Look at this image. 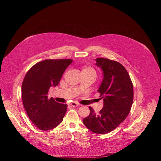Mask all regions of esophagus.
<instances>
[{
	"mask_svg": "<svg viewBox=\"0 0 161 161\" xmlns=\"http://www.w3.org/2000/svg\"><path fill=\"white\" fill-rule=\"evenodd\" d=\"M78 106V104L77 103H72L70 104V106L73 107V108H75L77 107Z\"/></svg>",
	"mask_w": 161,
	"mask_h": 161,
	"instance_id": "34e87169",
	"label": "esophagus"
}]
</instances>
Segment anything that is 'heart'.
Returning a JSON list of instances; mask_svg holds the SVG:
<instances>
[{
	"label": "heart",
	"instance_id": "obj_1",
	"mask_svg": "<svg viewBox=\"0 0 161 161\" xmlns=\"http://www.w3.org/2000/svg\"><path fill=\"white\" fill-rule=\"evenodd\" d=\"M82 73L90 75L92 76H94L95 77L96 76V72L94 69L91 67H89V66H85L83 67L82 70H81V74Z\"/></svg>",
	"mask_w": 161,
	"mask_h": 161
}]
</instances>
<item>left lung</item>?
Instances as JSON below:
<instances>
[{"instance_id": "obj_1", "label": "left lung", "mask_w": 161, "mask_h": 161, "mask_svg": "<svg viewBox=\"0 0 161 161\" xmlns=\"http://www.w3.org/2000/svg\"><path fill=\"white\" fill-rule=\"evenodd\" d=\"M96 65L103 70V79L97 90L104 106L99 113L89 107L84 125L91 131L103 134L117 127L127 117L132 104L133 85L125 68L108 58H96Z\"/></svg>"}]
</instances>
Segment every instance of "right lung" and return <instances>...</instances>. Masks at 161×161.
I'll return each instance as SVG.
<instances>
[{
	"label": "right lung",
	"instance_id": "1",
	"mask_svg": "<svg viewBox=\"0 0 161 161\" xmlns=\"http://www.w3.org/2000/svg\"><path fill=\"white\" fill-rule=\"evenodd\" d=\"M73 62L71 59L45 60L35 64L26 74L21 86L22 100L28 117L42 130L58 126L67 111L66 104L48 97L49 88L56 86Z\"/></svg>",
	"mask_w": 161,
	"mask_h": 161
}]
</instances>
